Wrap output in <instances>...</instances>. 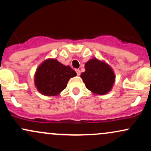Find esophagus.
<instances>
[{
    "label": "esophagus",
    "mask_w": 151,
    "mask_h": 151,
    "mask_svg": "<svg viewBox=\"0 0 151 151\" xmlns=\"http://www.w3.org/2000/svg\"><path fill=\"white\" fill-rule=\"evenodd\" d=\"M75 71H76V72H77V75H78V76H79V75H80V74H81V72H80V70H78V69H77V70H76Z\"/></svg>",
    "instance_id": "1"
}]
</instances>
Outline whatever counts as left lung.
Wrapping results in <instances>:
<instances>
[{
	"mask_svg": "<svg viewBox=\"0 0 151 151\" xmlns=\"http://www.w3.org/2000/svg\"><path fill=\"white\" fill-rule=\"evenodd\" d=\"M81 77L88 89L99 95L110 91L115 81L112 69L97 59H92L86 62L85 72L81 73Z\"/></svg>",
	"mask_w": 151,
	"mask_h": 151,
	"instance_id": "obj_1",
	"label": "left lung"
}]
</instances>
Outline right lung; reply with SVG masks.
<instances>
[{
    "label": "right lung",
    "instance_id": "add662e5",
    "mask_svg": "<svg viewBox=\"0 0 151 151\" xmlns=\"http://www.w3.org/2000/svg\"><path fill=\"white\" fill-rule=\"evenodd\" d=\"M76 75V72L70 66L63 65L55 59H49L37 68L35 83L42 94L56 96L65 89L69 79Z\"/></svg>",
    "mask_w": 151,
    "mask_h": 151
}]
</instances>
